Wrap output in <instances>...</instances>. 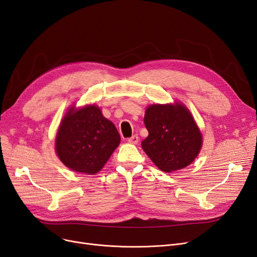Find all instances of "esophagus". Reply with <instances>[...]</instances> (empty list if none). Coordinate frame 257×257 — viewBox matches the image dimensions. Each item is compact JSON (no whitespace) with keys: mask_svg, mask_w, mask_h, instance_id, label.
Here are the masks:
<instances>
[{"mask_svg":"<svg viewBox=\"0 0 257 257\" xmlns=\"http://www.w3.org/2000/svg\"><path fill=\"white\" fill-rule=\"evenodd\" d=\"M139 140H140L139 136H138V135H135V136H132L131 138H129L127 141L129 142L130 144H138V143H139Z\"/></svg>","mask_w":257,"mask_h":257,"instance_id":"1","label":"esophagus"}]
</instances>
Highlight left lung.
Returning <instances> with one entry per match:
<instances>
[{"mask_svg": "<svg viewBox=\"0 0 257 257\" xmlns=\"http://www.w3.org/2000/svg\"><path fill=\"white\" fill-rule=\"evenodd\" d=\"M144 122L148 137L142 141V148L162 172L182 169L198 156L202 146L201 134L191 112L182 104L149 106Z\"/></svg>", "mask_w": 257, "mask_h": 257, "instance_id": "8db88e82", "label": "left lung"}]
</instances>
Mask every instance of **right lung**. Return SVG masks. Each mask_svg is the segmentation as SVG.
Returning a JSON list of instances; mask_svg holds the SVG:
<instances>
[{
    "mask_svg": "<svg viewBox=\"0 0 257 257\" xmlns=\"http://www.w3.org/2000/svg\"><path fill=\"white\" fill-rule=\"evenodd\" d=\"M120 137L114 123L98 107L88 106L65 114L56 137V151L74 172L94 175L106 164Z\"/></svg>",
    "mask_w": 257,
    "mask_h": 257,
    "instance_id": "right-lung-1",
    "label": "right lung"
}]
</instances>
